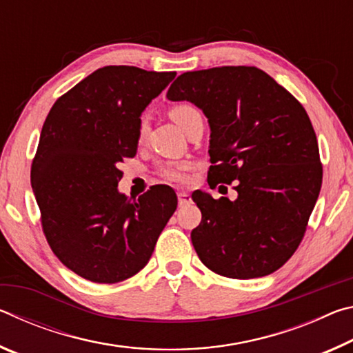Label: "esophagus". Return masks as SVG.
<instances>
[{
  "instance_id": "1",
  "label": "esophagus",
  "mask_w": 353,
  "mask_h": 353,
  "mask_svg": "<svg viewBox=\"0 0 353 353\" xmlns=\"http://www.w3.org/2000/svg\"><path fill=\"white\" fill-rule=\"evenodd\" d=\"M177 199H179V205H185V204H190L191 202V198L188 193H185V191H179L177 193Z\"/></svg>"
}]
</instances>
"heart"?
<instances>
[{"mask_svg":"<svg viewBox=\"0 0 353 353\" xmlns=\"http://www.w3.org/2000/svg\"><path fill=\"white\" fill-rule=\"evenodd\" d=\"M196 113H199V110L196 109L194 105L185 104V103L172 105L170 109V117L172 118V121H174L182 130H185L191 117H194ZM146 132H148V119L145 117H141L140 123H139V140L140 141L145 140ZM188 170H190L188 163L168 162V163H163L159 166L157 174L160 176L162 181H166V182L185 183L188 181Z\"/></svg>","mask_w":353,"mask_h":353,"instance_id":"b5f03b06","label":"heart"}]
</instances>
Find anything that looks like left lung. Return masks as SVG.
Returning <instances> with one entry per match:
<instances>
[{"label": "left lung", "mask_w": 353, "mask_h": 353, "mask_svg": "<svg viewBox=\"0 0 353 353\" xmlns=\"http://www.w3.org/2000/svg\"><path fill=\"white\" fill-rule=\"evenodd\" d=\"M166 98L190 101L212 129L208 185L235 182L238 198L194 191L202 213L191 243L208 270L255 279L282 268L305 235L322 185L314 129L303 105L255 67L187 71Z\"/></svg>", "instance_id": "8db88e82"}]
</instances>
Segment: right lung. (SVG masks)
<instances>
[{"instance_id":"1","label":"right lung","mask_w":353,"mask_h":353,"mask_svg":"<svg viewBox=\"0 0 353 353\" xmlns=\"http://www.w3.org/2000/svg\"><path fill=\"white\" fill-rule=\"evenodd\" d=\"M176 77L109 65L59 98L41 128L31 185L54 255L77 276L118 283L140 272L177 208L170 187L128 198L118 163L134 157L141 112Z\"/></svg>"}]
</instances>
